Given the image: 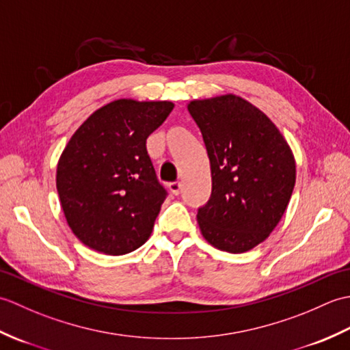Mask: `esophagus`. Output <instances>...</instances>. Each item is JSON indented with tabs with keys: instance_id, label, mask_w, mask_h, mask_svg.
Masks as SVG:
<instances>
[{
	"instance_id": "1",
	"label": "esophagus",
	"mask_w": 350,
	"mask_h": 350,
	"mask_svg": "<svg viewBox=\"0 0 350 350\" xmlns=\"http://www.w3.org/2000/svg\"><path fill=\"white\" fill-rule=\"evenodd\" d=\"M180 182H171V183H168V188H170V191H171V194L173 196H177L180 192Z\"/></svg>"
}]
</instances>
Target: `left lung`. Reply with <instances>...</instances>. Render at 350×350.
<instances>
[{
    "label": "left lung",
    "mask_w": 350,
    "mask_h": 350,
    "mask_svg": "<svg viewBox=\"0 0 350 350\" xmlns=\"http://www.w3.org/2000/svg\"><path fill=\"white\" fill-rule=\"evenodd\" d=\"M211 161L212 196L197 221L204 239L241 254L269 237L296 182L292 148L263 111L233 93L188 103Z\"/></svg>",
    "instance_id": "obj_1"
}]
</instances>
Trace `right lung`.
I'll return each instance as SVG.
<instances>
[{
	"mask_svg": "<svg viewBox=\"0 0 350 350\" xmlns=\"http://www.w3.org/2000/svg\"><path fill=\"white\" fill-rule=\"evenodd\" d=\"M173 108L170 100H113L66 144L57 191L68 226L85 247L123 256L150 237L167 191L156 179L146 139Z\"/></svg>",
	"mask_w": 350,
	"mask_h": 350,
	"instance_id": "obj_1",
	"label": "right lung"
}]
</instances>
